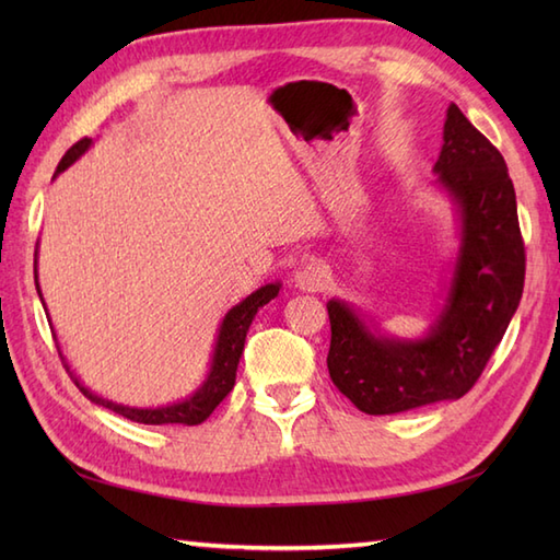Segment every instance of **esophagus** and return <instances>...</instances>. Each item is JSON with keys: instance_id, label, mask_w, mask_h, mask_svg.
Instances as JSON below:
<instances>
[{"instance_id": "1", "label": "esophagus", "mask_w": 560, "mask_h": 560, "mask_svg": "<svg viewBox=\"0 0 560 560\" xmlns=\"http://www.w3.org/2000/svg\"><path fill=\"white\" fill-rule=\"evenodd\" d=\"M329 271L319 261H307L299 271H295V287L305 293H317L327 287Z\"/></svg>"}]
</instances>
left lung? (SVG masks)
<instances>
[{"mask_svg":"<svg viewBox=\"0 0 560 560\" xmlns=\"http://www.w3.org/2000/svg\"><path fill=\"white\" fill-rule=\"evenodd\" d=\"M433 173L457 211L459 253L431 329L419 339L387 337L351 303H327L329 377L371 416L467 395L501 343L525 289V243L508 165L455 103L447 108Z\"/></svg>","mask_w":560,"mask_h":560,"instance_id":"1","label":"left lung"}]
</instances>
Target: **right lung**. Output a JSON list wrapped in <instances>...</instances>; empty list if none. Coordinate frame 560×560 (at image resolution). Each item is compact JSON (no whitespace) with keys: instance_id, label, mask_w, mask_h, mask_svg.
<instances>
[{"instance_id":"add662e5","label":"right lung","mask_w":560,"mask_h":560,"mask_svg":"<svg viewBox=\"0 0 560 560\" xmlns=\"http://www.w3.org/2000/svg\"><path fill=\"white\" fill-rule=\"evenodd\" d=\"M93 141L91 139H81L77 141L74 147H71L65 159L59 161L57 165V173L55 177L67 171L71 163L79 161L83 153L91 149ZM33 273H35V289H38L40 295V303L45 307L43 301V291H40V283H38V245H35V265H33ZM281 283L273 281L267 283V287L257 289L255 293H249L245 301H241L237 305H233L225 317L221 319V327H219V335H217V343H213V353H211V365H209V373L207 380L201 383L192 395L175 401V404H165V407H149V409H137V407H125V404H117L113 399H103L98 395H93V392L81 385V380L71 371L62 349L57 347L59 355H62V363L67 368L69 377L74 380L77 387L81 389L83 397H89L93 404H98V407L110 409L115 413L125 416L129 421H137V423H149V425H163V423H183V425H197L201 421H207L211 411L219 407V404L225 399V395L233 389L235 385V371H237V363H241V355L245 349V337H247V329L253 325V319L257 315V311L261 305H267L269 301H273L279 295ZM50 317V315H47ZM50 323V319H47ZM55 331V329H52Z\"/></svg>"}]
</instances>
